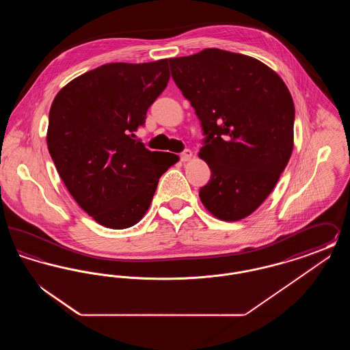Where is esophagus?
<instances>
[{"label": "esophagus", "mask_w": 350, "mask_h": 350, "mask_svg": "<svg viewBox=\"0 0 350 350\" xmlns=\"http://www.w3.org/2000/svg\"><path fill=\"white\" fill-rule=\"evenodd\" d=\"M180 157H181V161H189L193 157V152L190 150H185L180 154Z\"/></svg>", "instance_id": "1"}]
</instances>
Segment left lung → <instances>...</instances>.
Segmentation results:
<instances>
[{
    "label": "left lung",
    "instance_id": "obj_1",
    "mask_svg": "<svg viewBox=\"0 0 350 350\" xmlns=\"http://www.w3.org/2000/svg\"><path fill=\"white\" fill-rule=\"evenodd\" d=\"M172 77L202 124L200 159L211 178L203 206L234 221L267 200L294 147L295 107L282 79L247 55L206 49L169 59Z\"/></svg>",
    "mask_w": 350,
    "mask_h": 350
}]
</instances>
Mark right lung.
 <instances>
[{"instance_id": "right-lung-1", "label": "right lung", "mask_w": 350, "mask_h": 350, "mask_svg": "<svg viewBox=\"0 0 350 350\" xmlns=\"http://www.w3.org/2000/svg\"><path fill=\"white\" fill-rule=\"evenodd\" d=\"M169 77L167 59L105 64L72 80L52 102L47 146L53 164L70 196L103 227L135 226L160 177L178 161L135 139Z\"/></svg>"}]
</instances>
